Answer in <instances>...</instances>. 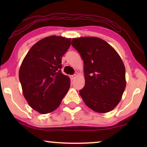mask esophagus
Instances as JSON below:
<instances>
[{"mask_svg": "<svg viewBox=\"0 0 147 147\" xmlns=\"http://www.w3.org/2000/svg\"><path fill=\"white\" fill-rule=\"evenodd\" d=\"M76 77H77V75H70V79H72V80H73V79H75L76 78Z\"/></svg>", "mask_w": 147, "mask_h": 147, "instance_id": "esophagus-1", "label": "esophagus"}]
</instances>
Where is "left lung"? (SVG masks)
I'll list each match as a JSON object with an SVG mask.
<instances>
[{"label":"left lung","instance_id":"left-lung-1","mask_svg":"<svg viewBox=\"0 0 147 147\" xmlns=\"http://www.w3.org/2000/svg\"><path fill=\"white\" fill-rule=\"evenodd\" d=\"M71 44L84 61L85 86L79 90L84 103L100 113L110 112L126 88L125 67L115 50L97 37L73 38Z\"/></svg>","mask_w":147,"mask_h":147}]
</instances>
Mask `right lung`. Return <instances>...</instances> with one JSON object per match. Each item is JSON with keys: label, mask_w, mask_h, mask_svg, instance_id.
I'll return each instance as SVG.
<instances>
[{"label": "right lung", "mask_w": 147, "mask_h": 147, "mask_svg": "<svg viewBox=\"0 0 147 147\" xmlns=\"http://www.w3.org/2000/svg\"><path fill=\"white\" fill-rule=\"evenodd\" d=\"M70 41L55 35L42 38L22 62L18 75L23 95L30 107L40 113L57 109L70 86V78L61 71V58Z\"/></svg>", "instance_id": "right-lung-1"}]
</instances>
